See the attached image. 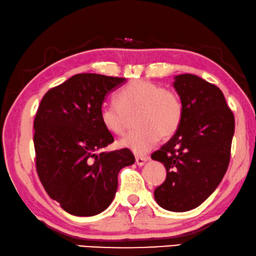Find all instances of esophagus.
Masks as SVG:
<instances>
[{"instance_id":"esophagus-1","label":"esophagus","mask_w":256,"mask_h":256,"mask_svg":"<svg viewBox=\"0 0 256 256\" xmlns=\"http://www.w3.org/2000/svg\"><path fill=\"white\" fill-rule=\"evenodd\" d=\"M147 161H148V158H142V156H136V166H142Z\"/></svg>"}]
</instances>
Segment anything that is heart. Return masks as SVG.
<instances>
[{
	"instance_id": "heart-1",
	"label": "heart",
	"mask_w": 256,
	"mask_h": 256,
	"mask_svg": "<svg viewBox=\"0 0 256 256\" xmlns=\"http://www.w3.org/2000/svg\"><path fill=\"white\" fill-rule=\"evenodd\" d=\"M136 114L138 128L120 140V147L136 155L152 150L161 139L177 132L184 116V106L178 95L147 80H134L116 95V104L102 106L100 120L106 130L122 136L126 131L128 117Z\"/></svg>"
}]
</instances>
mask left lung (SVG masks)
Returning <instances> with one entry per match:
<instances>
[{
	"mask_svg": "<svg viewBox=\"0 0 256 256\" xmlns=\"http://www.w3.org/2000/svg\"><path fill=\"white\" fill-rule=\"evenodd\" d=\"M184 106L177 132L152 154L166 178L154 196L163 209L182 212L199 207L217 188L230 162L234 116L218 87L196 74L174 77Z\"/></svg>",
	"mask_w": 256,
	"mask_h": 256,
	"instance_id": "1",
	"label": "left lung"
}]
</instances>
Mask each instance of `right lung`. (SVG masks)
I'll return each mask as SVG.
<instances>
[{"mask_svg":"<svg viewBox=\"0 0 256 256\" xmlns=\"http://www.w3.org/2000/svg\"><path fill=\"white\" fill-rule=\"evenodd\" d=\"M126 79L79 74L49 90L34 120L38 176L46 192L74 216H94L109 207L118 172L136 158L123 148L102 152L114 136L100 120L110 92Z\"/></svg>","mask_w":256,"mask_h":256,"instance_id":"right-lung-1","label":"right lung"}]
</instances>
